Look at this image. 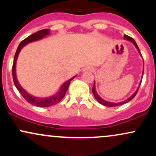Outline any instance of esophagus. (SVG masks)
Masks as SVG:
<instances>
[{"label":"esophagus","instance_id":"1","mask_svg":"<svg viewBox=\"0 0 156 156\" xmlns=\"http://www.w3.org/2000/svg\"><path fill=\"white\" fill-rule=\"evenodd\" d=\"M85 70H86V71H92V68L87 67V68H86Z\"/></svg>","mask_w":156,"mask_h":156}]
</instances>
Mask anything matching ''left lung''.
<instances>
[{
  "label": "left lung",
  "mask_w": 156,
  "mask_h": 156,
  "mask_svg": "<svg viewBox=\"0 0 156 156\" xmlns=\"http://www.w3.org/2000/svg\"><path fill=\"white\" fill-rule=\"evenodd\" d=\"M124 37H125V39H127V40H129L131 42H133V44L136 46V48H137L138 51H139V53H140V54H141V52H140V51H139V47H138L137 44L136 43L135 40H134V39L132 38V37H128V36H127V35H125ZM143 74H144V70H143ZM140 84H141V83H140ZM139 88H138V89H137L135 93H134L133 95H132L131 97H130V98H128V99H127L126 101H123V102H121V103H110V102L105 101H104V100L102 99L101 97H100L98 94H97V92H96V91H95V86H94V85H93V87H92V93H93V94H94V98H95V99L98 102H99V103H101V104L105 105V106H108V107H115V106H119V105H123V104H125V103H128V102H129V101H131V100L133 99L134 97L136 95V94H137V92H138V90H139Z\"/></svg>",
  "instance_id": "1"
}]
</instances>
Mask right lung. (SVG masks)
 Masks as SVG:
<instances>
[{
	"instance_id": "1",
	"label": "right lung",
	"mask_w": 156,
	"mask_h": 156,
	"mask_svg": "<svg viewBox=\"0 0 156 156\" xmlns=\"http://www.w3.org/2000/svg\"><path fill=\"white\" fill-rule=\"evenodd\" d=\"M50 29H48V28H45V29L40 30V31H38L36 33L30 35L29 37H28L27 38L23 39L22 42H20V44H19L18 48H17V51H16V53L15 55V58H14V62H13V65H12V76H13V80L14 83H15V85L16 88L17 89V90L19 91V92L20 93V94L22 95L24 99L26 100L27 102H28L31 104L36 105V106L38 107H49L52 106V105L56 104L58 102H60L63 99V98L65 95L66 92H67L68 88H69V83H70V81L72 80L75 77L67 80V82H65L63 84V86L61 88L60 91L58 92V94H56L55 95L51 97V98H36V97H33L31 94H28V92H26L22 88L20 83H18L17 79V77H16V70H15V65H16V62H17V56H18L20 51L22 49V48L24 45H26V44L29 43V42H34V41L39 40V39L43 38L44 37H45L46 35H48L50 34Z\"/></svg>"
}]
</instances>
